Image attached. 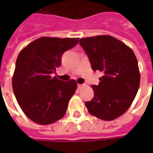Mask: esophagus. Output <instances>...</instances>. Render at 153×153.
Segmentation results:
<instances>
[{
	"label": "esophagus",
	"instance_id": "34e87169",
	"mask_svg": "<svg viewBox=\"0 0 153 153\" xmlns=\"http://www.w3.org/2000/svg\"><path fill=\"white\" fill-rule=\"evenodd\" d=\"M84 87H85V84H78V88H79V90L83 89Z\"/></svg>",
	"mask_w": 153,
	"mask_h": 153
}]
</instances>
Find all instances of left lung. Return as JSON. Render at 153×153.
<instances>
[{
  "label": "left lung",
  "instance_id": "left-lung-1",
  "mask_svg": "<svg viewBox=\"0 0 153 153\" xmlns=\"http://www.w3.org/2000/svg\"><path fill=\"white\" fill-rule=\"evenodd\" d=\"M79 44L89 58L92 69L104 75L92 85L94 97L85 106L91 115L113 120L131 106L140 83L138 60L130 47L109 35L81 38Z\"/></svg>",
  "mask_w": 153,
  "mask_h": 153
}]
</instances>
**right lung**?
<instances>
[{"label":"right lung","instance_id":"1","mask_svg":"<svg viewBox=\"0 0 153 153\" xmlns=\"http://www.w3.org/2000/svg\"><path fill=\"white\" fill-rule=\"evenodd\" d=\"M78 42V38L42 37L19 54L12 78L13 91L22 111L35 123L51 125L66 112L77 89L76 81L64 82L51 75L60 65L62 54Z\"/></svg>","mask_w":153,"mask_h":153}]
</instances>
